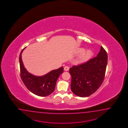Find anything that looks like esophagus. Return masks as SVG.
I'll return each instance as SVG.
<instances>
[{
	"label": "esophagus",
	"mask_w": 128,
	"mask_h": 128,
	"mask_svg": "<svg viewBox=\"0 0 128 128\" xmlns=\"http://www.w3.org/2000/svg\"><path fill=\"white\" fill-rule=\"evenodd\" d=\"M69 70H70V68H69V67H68V66H65V67H64V70L66 71H68Z\"/></svg>",
	"instance_id": "1"
}]
</instances>
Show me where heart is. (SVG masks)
Listing matches in <instances>:
<instances>
[{"label":"heart","instance_id":"heart-1","mask_svg":"<svg viewBox=\"0 0 128 128\" xmlns=\"http://www.w3.org/2000/svg\"><path fill=\"white\" fill-rule=\"evenodd\" d=\"M83 50V48H81L78 50V52L81 53L82 52ZM92 52L90 50H87L84 51L83 52L81 53V54L78 57V63H82L86 62L91 57V56H92Z\"/></svg>","mask_w":128,"mask_h":128}]
</instances>
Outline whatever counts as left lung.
<instances>
[{"label":"left lung","instance_id":"left-lung-1","mask_svg":"<svg viewBox=\"0 0 128 128\" xmlns=\"http://www.w3.org/2000/svg\"><path fill=\"white\" fill-rule=\"evenodd\" d=\"M106 51L101 47L97 57L70 69L71 89L75 95L86 97L94 93L102 84L108 62Z\"/></svg>","mask_w":128,"mask_h":128}]
</instances>
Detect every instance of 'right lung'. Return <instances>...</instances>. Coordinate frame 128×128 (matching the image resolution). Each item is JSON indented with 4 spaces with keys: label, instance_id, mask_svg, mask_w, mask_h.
Here are the masks:
<instances>
[{
    "label": "right lung",
    "instance_id": "right-lung-1",
    "mask_svg": "<svg viewBox=\"0 0 128 128\" xmlns=\"http://www.w3.org/2000/svg\"><path fill=\"white\" fill-rule=\"evenodd\" d=\"M25 48L21 51L19 58L20 76L23 83L28 90L36 95L41 97L50 95L55 90L57 80L60 75L63 73L64 68L62 67L52 70L42 76L32 74L24 68L22 60L21 54Z\"/></svg>",
    "mask_w": 128,
    "mask_h": 128
}]
</instances>
